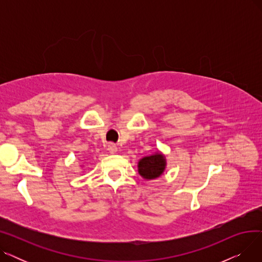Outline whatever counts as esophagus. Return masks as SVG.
<instances>
[{"instance_id": "34e87169", "label": "esophagus", "mask_w": 262, "mask_h": 262, "mask_svg": "<svg viewBox=\"0 0 262 262\" xmlns=\"http://www.w3.org/2000/svg\"><path fill=\"white\" fill-rule=\"evenodd\" d=\"M107 149L109 150L110 154H115L117 150H118V147H117V145L115 143H109L108 146H107Z\"/></svg>"}]
</instances>
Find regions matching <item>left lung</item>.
I'll return each mask as SVG.
<instances>
[{"label":"left lung","mask_w":262,"mask_h":262,"mask_svg":"<svg viewBox=\"0 0 262 262\" xmlns=\"http://www.w3.org/2000/svg\"><path fill=\"white\" fill-rule=\"evenodd\" d=\"M166 169V159L160 153L146 156L138 163L139 174L145 180H154L159 177Z\"/></svg>","instance_id":"obj_1"}]
</instances>
